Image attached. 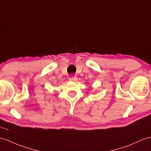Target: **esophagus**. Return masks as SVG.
<instances>
[{"label":"esophagus","instance_id":"1","mask_svg":"<svg viewBox=\"0 0 151 151\" xmlns=\"http://www.w3.org/2000/svg\"><path fill=\"white\" fill-rule=\"evenodd\" d=\"M69 80L70 81H73V82H76L78 81V78L77 77H71V78H69Z\"/></svg>","mask_w":151,"mask_h":151}]
</instances>
